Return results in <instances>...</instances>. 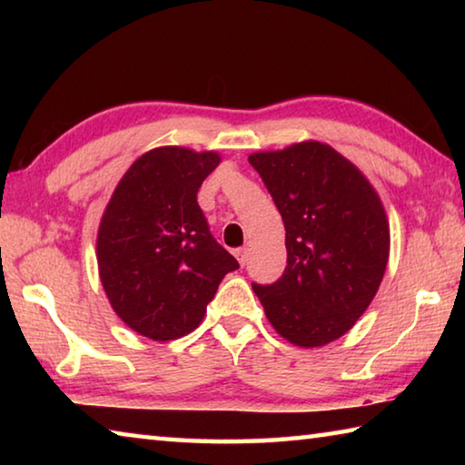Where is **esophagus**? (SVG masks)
I'll return each mask as SVG.
<instances>
[{"instance_id": "obj_1", "label": "esophagus", "mask_w": 465, "mask_h": 465, "mask_svg": "<svg viewBox=\"0 0 465 465\" xmlns=\"http://www.w3.org/2000/svg\"><path fill=\"white\" fill-rule=\"evenodd\" d=\"M235 254V258H238V262L242 264V266H246V262H248V248H238L233 252Z\"/></svg>"}]
</instances>
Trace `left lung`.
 Returning <instances> with one entry per match:
<instances>
[{
  "label": "left lung",
  "mask_w": 465,
  "mask_h": 465,
  "mask_svg": "<svg viewBox=\"0 0 465 465\" xmlns=\"http://www.w3.org/2000/svg\"><path fill=\"white\" fill-rule=\"evenodd\" d=\"M285 223L287 266L271 285L252 282L274 330L322 346L355 326L375 297L390 254L383 204L332 147L303 141L248 157Z\"/></svg>",
  "instance_id": "left-lung-1"
}]
</instances>
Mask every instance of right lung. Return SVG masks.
Returning <instances> with one entry per match:
<instances>
[{
    "mask_svg": "<svg viewBox=\"0 0 465 465\" xmlns=\"http://www.w3.org/2000/svg\"><path fill=\"white\" fill-rule=\"evenodd\" d=\"M219 166L213 152L157 147L114 188L98 230L100 281L113 310L152 341L201 324L235 258L209 230L196 193Z\"/></svg>",
    "mask_w": 465,
    "mask_h": 465,
    "instance_id": "obj_1",
    "label": "right lung"
}]
</instances>
